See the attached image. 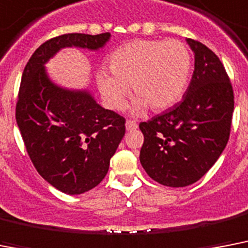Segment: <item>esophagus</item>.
Wrapping results in <instances>:
<instances>
[{
  "label": "esophagus",
  "instance_id": "34e87169",
  "mask_svg": "<svg viewBox=\"0 0 248 248\" xmlns=\"http://www.w3.org/2000/svg\"><path fill=\"white\" fill-rule=\"evenodd\" d=\"M136 128H138V124H136L135 121H131V120L126 121V130L134 131V130H136Z\"/></svg>",
  "mask_w": 248,
  "mask_h": 248
}]
</instances>
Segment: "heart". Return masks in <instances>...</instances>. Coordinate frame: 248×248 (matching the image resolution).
<instances>
[{
	"label": "heart",
	"instance_id": "obj_1",
	"mask_svg": "<svg viewBox=\"0 0 248 248\" xmlns=\"http://www.w3.org/2000/svg\"><path fill=\"white\" fill-rule=\"evenodd\" d=\"M108 68L96 74V85L104 103L122 109L128 90L136 96L132 112L141 114L150 107L160 112L182 96L191 72V54L176 39H138L110 53Z\"/></svg>",
	"mask_w": 248,
	"mask_h": 248
}]
</instances>
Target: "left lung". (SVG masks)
<instances>
[{
	"instance_id": "left-lung-1",
	"label": "left lung",
	"mask_w": 248,
	"mask_h": 248,
	"mask_svg": "<svg viewBox=\"0 0 248 248\" xmlns=\"http://www.w3.org/2000/svg\"><path fill=\"white\" fill-rule=\"evenodd\" d=\"M195 70L180 103L139 127L144 134L140 163L160 185L185 187L199 181L228 142L234 95L218 56L200 42L186 39Z\"/></svg>"
}]
</instances>
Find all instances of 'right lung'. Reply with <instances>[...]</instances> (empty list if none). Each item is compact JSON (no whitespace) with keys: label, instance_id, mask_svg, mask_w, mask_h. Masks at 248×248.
Segmentation results:
<instances>
[{"label":"right lung","instance_id":"obj_1","mask_svg":"<svg viewBox=\"0 0 248 248\" xmlns=\"http://www.w3.org/2000/svg\"><path fill=\"white\" fill-rule=\"evenodd\" d=\"M109 33H71L44 42L24 68L16 122L40 176L57 190L80 195L98 186L124 136V118L96 103L89 90L52 81L44 65L62 48L98 51Z\"/></svg>","mask_w":248,"mask_h":248}]
</instances>
